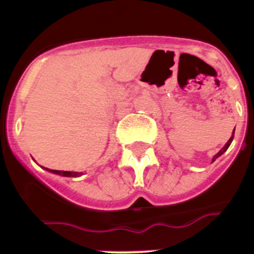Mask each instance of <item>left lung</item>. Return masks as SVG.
Returning <instances> with one entry per match:
<instances>
[{
	"instance_id": "left-lung-1",
	"label": "left lung",
	"mask_w": 254,
	"mask_h": 254,
	"mask_svg": "<svg viewBox=\"0 0 254 254\" xmlns=\"http://www.w3.org/2000/svg\"><path fill=\"white\" fill-rule=\"evenodd\" d=\"M234 135H235V130H234V132H232V136H231V137H230V140H229V141H227V142H226V145H225V146H224V147H222V148H221V150H220V151H219V152H217V153H216V155H215V156H214V157H212V162H214V161H215V160H216V158H217V157H220V156H221V155H222V153H224V152H225V151H226V150H227V148H229V146H230V145H231L232 140H234Z\"/></svg>"
}]
</instances>
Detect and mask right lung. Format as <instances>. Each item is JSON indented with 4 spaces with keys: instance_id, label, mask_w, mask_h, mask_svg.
Returning <instances> with one entry per match:
<instances>
[{
    "instance_id": "add662e5",
    "label": "right lung",
    "mask_w": 254,
    "mask_h": 254,
    "mask_svg": "<svg viewBox=\"0 0 254 254\" xmlns=\"http://www.w3.org/2000/svg\"><path fill=\"white\" fill-rule=\"evenodd\" d=\"M45 170L49 171V172H51V173H55V175L64 176V177H79V176L83 175V173H82V172H70V171H56V170H49V168H45Z\"/></svg>"
}]
</instances>
